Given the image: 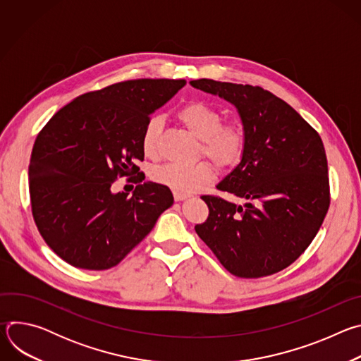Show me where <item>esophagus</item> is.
I'll return each mask as SVG.
<instances>
[{
  "label": "esophagus",
  "mask_w": 361,
  "mask_h": 361,
  "mask_svg": "<svg viewBox=\"0 0 361 361\" xmlns=\"http://www.w3.org/2000/svg\"><path fill=\"white\" fill-rule=\"evenodd\" d=\"M173 194H174V200L176 201H183V200H185L188 197L187 194H181V192H176V191Z\"/></svg>",
  "instance_id": "esophagus-1"
}]
</instances>
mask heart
I'll return each instance as SVG.
<instances>
[{
  "label": "heart",
  "mask_w": 361,
  "mask_h": 361,
  "mask_svg": "<svg viewBox=\"0 0 361 361\" xmlns=\"http://www.w3.org/2000/svg\"><path fill=\"white\" fill-rule=\"evenodd\" d=\"M177 120L200 140L198 154L210 159L219 169L235 167L245 149L247 133L241 121L223 123L221 113L204 101H190L177 111ZM161 120H147L141 134V148L147 157L159 152ZM152 180L181 194H190L213 180V169L207 161L190 166L164 164L152 170Z\"/></svg>",
  "instance_id": "obj_1"
}]
</instances>
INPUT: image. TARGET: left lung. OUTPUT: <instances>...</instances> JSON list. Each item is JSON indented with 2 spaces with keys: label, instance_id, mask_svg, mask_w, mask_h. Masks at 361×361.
I'll use <instances>...</instances> for the list:
<instances>
[{
  "label": "left lung",
  "instance_id": "8db88e82",
  "mask_svg": "<svg viewBox=\"0 0 361 361\" xmlns=\"http://www.w3.org/2000/svg\"><path fill=\"white\" fill-rule=\"evenodd\" d=\"M190 84L231 102L247 133L240 164L217 184L245 204L202 195L210 214L195 233L237 277L279 273L310 245L327 214L323 141L286 101L262 87L207 78Z\"/></svg>",
  "mask_w": 361,
  "mask_h": 361
}]
</instances>
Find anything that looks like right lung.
<instances>
[{"label":"right lung","instance_id":"obj_1","mask_svg":"<svg viewBox=\"0 0 361 361\" xmlns=\"http://www.w3.org/2000/svg\"><path fill=\"white\" fill-rule=\"evenodd\" d=\"M184 85L185 80L140 78L82 94L37 135L28 167L32 217L68 264L117 266L173 205L170 188L141 183L135 163L144 160L147 120ZM118 176L139 183L131 197L111 191Z\"/></svg>","mask_w":361,"mask_h":361}]
</instances>
